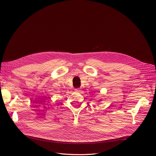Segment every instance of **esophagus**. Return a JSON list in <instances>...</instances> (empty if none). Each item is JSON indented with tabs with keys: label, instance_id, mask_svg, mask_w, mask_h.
Segmentation results:
<instances>
[{
	"label": "esophagus",
	"instance_id": "obj_1",
	"mask_svg": "<svg viewBox=\"0 0 156 156\" xmlns=\"http://www.w3.org/2000/svg\"><path fill=\"white\" fill-rule=\"evenodd\" d=\"M75 92H76V93H80V92H81V90H80V88H77V89H75Z\"/></svg>",
	"mask_w": 156,
	"mask_h": 156
}]
</instances>
